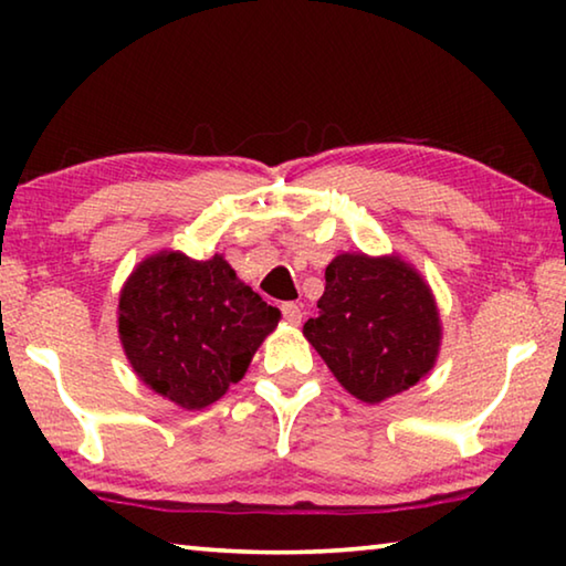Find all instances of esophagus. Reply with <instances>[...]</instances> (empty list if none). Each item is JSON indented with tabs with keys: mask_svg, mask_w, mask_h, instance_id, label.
<instances>
[{
	"mask_svg": "<svg viewBox=\"0 0 566 566\" xmlns=\"http://www.w3.org/2000/svg\"><path fill=\"white\" fill-rule=\"evenodd\" d=\"M282 317L290 324H300L302 322V306L294 304V302L282 304Z\"/></svg>",
	"mask_w": 566,
	"mask_h": 566,
	"instance_id": "34e87169",
	"label": "esophagus"
}]
</instances>
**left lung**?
Listing matches in <instances>:
<instances>
[{"mask_svg": "<svg viewBox=\"0 0 566 566\" xmlns=\"http://www.w3.org/2000/svg\"><path fill=\"white\" fill-rule=\"evenodd\" d=\"M324 280L304 337L349 395L377 405L434 367L442 327L432 292L411 266L397 256L339 254Z\"/></svg>", "mask_w": 566, "mask_h": 566, "instance_id": "left-lung-1", "label": "left lung"}]
</instances>
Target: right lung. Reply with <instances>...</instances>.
Listing matches in <instances>:
<instances>
[{"mask_svg":"<svg viewBox=\"0 0 566 566\" xmlns=\"http://www.w3.org/2000/svg\"><path fill=\"white\" fill-rule=\"evenodd\" d=\"M280 310L214 254L149 256L119 296V337L139 379L185 409H202L244 377Z\"/></svg>","mask_w":566,"mask_h":566,"instance_id":"obj_1","label":"right lung"}]
</instances>
